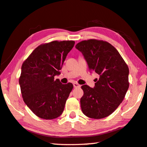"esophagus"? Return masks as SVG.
I'll list each match as a JSON object with an SVG mask.
<instances>
[{
	"instance_id": "obj_1",
	"label": "esophagus",
	"mask_w": 147,
	"mask_h": 147,
	"mask_svg": "<svg viewBox=\"0 0 147 147\" xmlns=\"http://www.w3.org/2000/svg\"><path fill=\"white\" fill-rule=\"evenodd\" d=\"M73 86H74V88H79V87H80V85H79L78 83H73Z\"/></svg>"
}]
</instances>
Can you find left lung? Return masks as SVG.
<instances>
[{
  "instance_id": "obj_1",
  "label": "left lung",
  "mask_w": 147,
  "mask_h": 147,
  "mask_svg": "<svg viewBox=\"0 0 147 147\" xmlns=\"http://www.w3.org/2000/svg\"><path fill=\"white\" fill-rule=\"evenodd\" d=\"M90 70L99 75L94 88L82 86L83 113L93 119L109 116L123 102L129 88V68L114 46L103 40L90 39L77 43Z\"/></svg>"
}]
</instances>
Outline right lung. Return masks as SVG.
Returning a JSON list of instances; mask_svg holds the SVG:
<instances>
[{"mask_svg": "<svg viewBox=\"0 0 147 147\" xmlns=\"http://www.w3.org/2000/svg\"><path fill=\"white\" fill-rule=\"evenodd\" d=\"M74 41H53L39 45L22 64L19 79L23 100L36 116L53 119L64 111L73 84H62L59 75Z\"/></svg>", "mask_w": 147, "mask_h": 147, "instance_id": "right-lung-1", "label": "right lung"}]
</instances>
